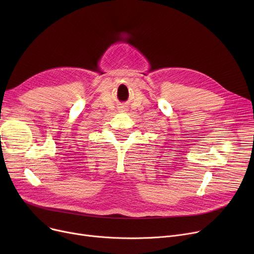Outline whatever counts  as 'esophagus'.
Here are the masks:
<instances>
[{
    "label": "esophagus",
    "instance_id": "obj_1",
    "mask_svg": "<svg viewBox=\"0 0 254 254\" xmlns=\"http://www.w3.org/2000/svg\"><path fill=\"white\" fill-rule=\"evenodd\" d=\"M124 109H126V108H124Z\"/></svg>",
    "mask_w": 254,
    "mask_h": 254
}]
</instances>
